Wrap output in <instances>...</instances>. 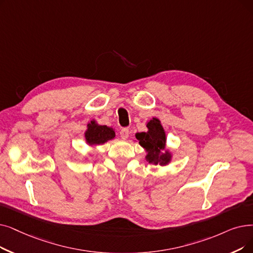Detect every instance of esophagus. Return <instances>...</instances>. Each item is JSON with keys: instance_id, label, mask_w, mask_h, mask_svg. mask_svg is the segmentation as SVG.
<instances>
[{"instance_id": "34e87169", "label": "esophagus", "mask_w": 253, "mask_h": 253, "mask_svg": "<svg viewBox=\"0 0 253 253\" xmlns=\"http://www.w3.org/2000/svg\"><path fill=\"white\" fill-rule=\"evenodd\" d=\"M128 135H129V129L128 128H122V129H121V131H120L121 138L126 139L128 137Z\"/></svg>"}]
</instances>
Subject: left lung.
<instances>
[{"label":"left lung","mask_w":253,"mask_h":253,"mask_svg":"<svg viewBox=\"0 0 253 253\" xmlns=\"http://www.w3.org/2000/svg\"><path fill=\"white\" fill-rule=\"evenodd\" d=\"M147 132L136 133L135 137L139 141V145L147 152L146 159L149 163L157 166H168L171 160V154L169 151L162 153L166 150L167 136L164 129L157 118H153L147 125Z\"/></svg>","instance_id":"8db88e82"}]
</instances>
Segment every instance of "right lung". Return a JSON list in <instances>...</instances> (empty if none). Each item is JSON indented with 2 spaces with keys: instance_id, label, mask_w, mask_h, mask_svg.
Wrapping results in <instances>:
<instances>
[{
  "instance_id": "right-lung-1",
  "label": "right lung",
  "mask_w": 253,
  "mask_h": 253,
  "mask_svg": "<svg viewBox=\"0 0 253 253\" xmlns=\"http://www.w3.org/2000/svg\"><path fill=\"white\" fill-rule=\"evenodd\" d=\"M116 134L113 128L105 125H98L95 121L87 124V129L84 132V138L89 146L102 145L104 142L115 138Z\"/></svg>"
}]
</instances>
